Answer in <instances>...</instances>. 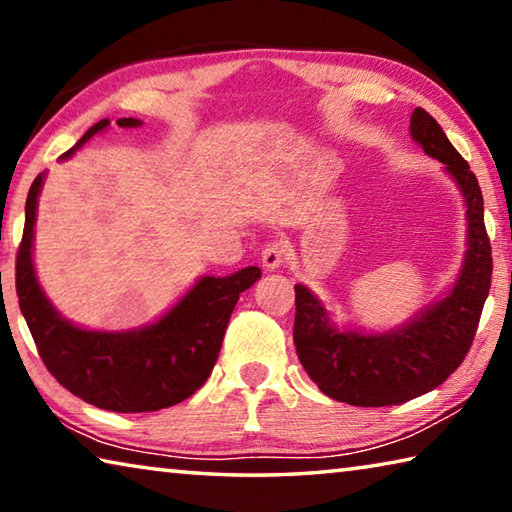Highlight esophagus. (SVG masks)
Returning a JSON list of instances; mask_svg holds the SVG:
<instances>
[{"mask_svg": "<svg viewBox=\"0 0 512 512\" xmlns=\"http://www.w3.org/2000/svg\"><path fill=\"white\" fill-rule=\"evenodd\" d=\"M284 259H287V250H284L282 241H268V244L262 248V264L268 271H275V268H280L284 264Z\"/></svg>", "mask_w": 512, "mask_h": 512, "instance_id": "1", "label": "esophagus"}]
</instances>
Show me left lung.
Wrapping results in <instances>:
<instances>
[{"instance_id": "1", "label": "left lung", "mask_w": 512, "mask_h": 512, "mask_svg": "<svg viewBox=\"0 0 512 512\" xmlns=\"http://www.w3.org/2000/svg\"><path fill=\"white\" fill-rule=\"evenodd\" d=\"M411 137L424 153L445 164L465 198V262L443 300L386 334L341 332L323 302L296 284L293 343L298 359L311 381L336 402L393 406L438 388L470 352L490 291L492 248L483 223L479 180L427 110H413Z\"/></svg>"}]
</instances>
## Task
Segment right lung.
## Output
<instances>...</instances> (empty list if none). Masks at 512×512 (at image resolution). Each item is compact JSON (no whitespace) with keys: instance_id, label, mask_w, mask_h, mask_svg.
<instances>
[{"instance_id":"add662e5","label":"right lung","mask_w":512,"mask_h":512,"mask_svg":"<svg viewBox=\"0 0 512 512\" xmlns=\"http://www.w3.org/2000/svg\"><path fill=\"white\" fill-rule=\"evenodd\" d=\"M110 124L101 119L85 133L65 160L94 133ZM140 126V119H119ZM42 173L27 196L22 244L15 262V291L42 363L60 386L83 402L117 413L160 411L187 400L201 388L219 359L225 327L239 293L262 277L257 266L228 277H201L158 323L133 332H92L69 323L51 307L33 271L31 246Z\"/></svg>"}]
</instances>
